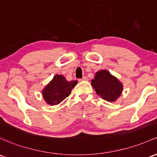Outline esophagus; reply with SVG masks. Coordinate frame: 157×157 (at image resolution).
Listing matches in <instances>:
<instances>
[{"instance_id":"34e87169","label":"esophagus","mask_w":157,"mask_h":157,"mask_svg":"<svg viewBox=\"0 0 157 157\" xmlns=\"http://www.w3.org/2000/svg\"><path fill=\"white\" fill-rule=\"evenodd\" d=\"M79 80H80V81H81V80H88V77H83L82 79H79Z\"/></svg>"}]
</instances>
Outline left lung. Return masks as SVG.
I'll return each instance as SVG.
<instances>
[{
  "mask_svg": "<svg viewBox=\"0 0 157 157\" xmlns=\"http://www.w3.org/2000/svg\"><path fill=\"white\" fill-rule=\"evenodd\" d=\"M92 86L98 95L107 101H115L121 94L123 86L108 71H99L92 80Z\"/></svg>",
  "mask_w": 157,
  "mask_h": 157,
  "instance_id": "1",
  "label": "left lung"
}]
</instances>
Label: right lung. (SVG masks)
<instances>
[{"label":"right lung","instance_id":"add662e5","mask_svg":"<svg viewBox=\"0 0 157 157\" xmlns=\"http://www.w3.org/2000/svg\"><path fill=\"white\" fill-rule=\"evenodd\" d=\"M77 83V80L68 81L63 75H55L53 80L43 90V98L48 104H59L69 96L72 89Z\"/></svg>","mask_w":157,"mask_h":157}]
</instances>
